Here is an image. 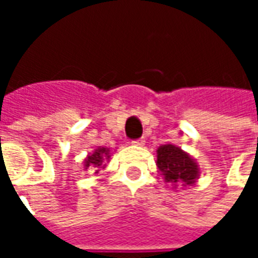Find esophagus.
Returning <instances> with one entry per match:
<instances>
[{"mask_svg": "<svg viewBox=\"0 0 258 258\" xmlns=\"http://www.w3.org/2000/svg\"><path fill=\"white\" fill-rule=\"evenodd\" d=\"M131 144H133V145H137V147H142V145L145 144V140H144V138H138V140H133V141H131Z\"/></svg>", "mask_w": 258, "mask_h": 258, "instance_id": "obj_1", "label": "esophagus"}]
</instances>
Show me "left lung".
I'll use <instances>...</instances> for the list:
<instances>
[{"mask_svg":"<svg viewBox=\"0 0 258 258\" xmlns=\"http://www.w3.org/2000/svg\"><path fill=\"white\" fill-rule=\"evenodd\" d=\"M156 165L163 173L166 181L192 184L198 176V167L188 155L174 145H162L158 148Z\"/></svg>","mask_w":258,"mask_h":258,"instance_id":"8db88e82","label":"left lung"}]
</instances>
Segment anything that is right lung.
<instances>
[{
    "label": "right lung",
    "mask_w": 258,
    "mask_h": 258,
    "mask_svg": "<svg viewBox=\"0 0 258 258\" xmlns=\"http://www.w3.org/2000/svg\"><path fill=\"white\" fill-rule=\"evenodd\" d=\"M104 159H109V151H107L106 148H99V149H96L93 154L89 155V156L86 158L85 163L86 166H102Z\"/></svg>",
    "instance_id": "add662e5"
}]
</instances>
